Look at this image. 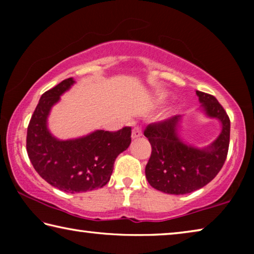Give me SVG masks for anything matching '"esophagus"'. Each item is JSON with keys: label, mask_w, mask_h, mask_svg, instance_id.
<instances>
[{"label": "esophagus", "mask_w": 254, "mask_h": 254, "mask_svg": "<svg viewBox=\"0 0 254 254\" xmlns=\"http://www.w3.org/2000/svg\"><path fill=\"white\" fill-rule=\"evenodd\" d=\"M142 135V131H141V127L136 126L132 128V139H136V137H140Z\"/></svg>", "instance_id": "1"}]
</instances>
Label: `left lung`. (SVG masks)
I'll return each instance as SVG.
<instances>
[{"mask_svg": "<svg viewBox=\"0 0 254 254\" xmlns=\"http://www.w3.org/2000/svg\"><path fill=\"white\" fill-rule=\"evenodd\" d=\"M196 94L206 115L222 123L221 134L209 147L197 149L179 139L180 115L149 124L144 130L152 149L145 166V177L153 188L166 194L184 195L204 187L216 177L226 160L230 144L229 115L213 95L199 91Z\"/></svg>", "mask_w": 254, "mask_h": 254, "instance_id": "obj_1", "label": "left lung"}]
</instances>
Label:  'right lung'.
Listing matches in <instances>:
<instances>
[{"label":"right lung","instance_id":"right-lung-1","mask_svg":"<svg viewBox=\"0 0 254 254\" xmlns=\"http://www.w3.org/2000/svg\"><path fill=\"white\" fill-rule=\"evenodd\" d=\"M74 83L67 78L42 94L27 132V152L33 168L51 186L71 194L105 186L115 159L131 143L130 127L115 132L97 130L66 141L51 135L47 127L49 112Z\"/></svg>","mask_w":254,"mask_h":254}]
</instances>
